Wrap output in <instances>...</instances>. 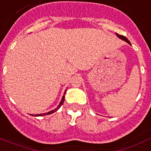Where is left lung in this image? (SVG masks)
I'll use <instances>...</instances> for the list:
<instances>
[{"label": "left lung", "instance_id": "1", "mask_svg": "<svg viewBox=\"0 0 151 151\" xmlns=\"http://www.w3.org/2000/svg\"><path fill=\"white\" fill-rule=\"evenodd\" d=\"M116 35H117V36H118V37L119 38V39H121V40H124V41H126V42H128V43L129 44V45H131L130 42L129 41L128 39H127V37H125V36H123V35H119V34H117V33H116Z\"/></svg>", "mask_w": 151, "mask_h": 151}]
</instances>
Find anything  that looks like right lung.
Masks as SVG:
<instances>
[{
    "label": "right lung",
    "mask_w": 151,
    "mask_h": 151,
    "mask_svg": "<svg viewBox=\"0 0 151 151\" xmlns=\"http://www.w3.org/2000/svg\"><path fill=\"white\" fill-rule=\"evenodd\" d=\"M66 91H67V90L65 91V92H64V95H65V93H66ZM64 95H63V98H62V99H61V101H60V104H59V105L58 106H57V107L56 108V109H53V110H52V111H48L47 113H43V114H37V115H34V116H46V115H50V114H52V113H53V112H55V111H57V110L59 109H60V108L61 107V105H63V101H64V99H65V96ZM33 116V115H32Z\"/></svg>",
    "instance_id": "obj_1"
}]
</instances>
